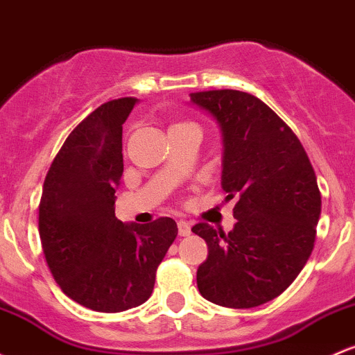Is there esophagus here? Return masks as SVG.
<instances>
[{
	"instance_id": "esophagus-1",
	"label": "esophagus",
	"mask_w": 355,
	"mask_h": 355,
	"mask_svg": "<svg viewBox=\"0 0 355 355\" xmlns=\"http://www.w3.org/2000/svg\"><path fill=\"white\" fill-rule=\"evenodd\" d=\"M177 225H178V234H180L182 237L190 236V232H192V225H190V222L178 220Z\"/></svg>"
}]
</instances>
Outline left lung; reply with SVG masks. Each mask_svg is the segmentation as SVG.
Masks as SVG:
<instances>
[{"label": "left lung", "instance_id": "1", "mask_svg": "<svg viewBox=\"0 0 355 355\" xmlns=\"http://www.w3.org/2000/svg\"><path fill=\"white\" fill-rule=\"evenodd\" d=\"M222 131V189L237 198L231 232L198 222L207 259L197 286L209 302L252 309L279 297L303 270L313 249L322 197L305 148L288 124L248 92H192Z\"/></svg>", "mask_w": 355, "mask_h": 355}]
</instances>
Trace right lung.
Listing matches in <instances>:
<instances>
[{"label":"right lung","mask_w":355,"mask_h":355,"mask_svg":"<svg viewBox=\"0 0 355 355\" xmlns=\"http://www.w3.org/2000/svg\"><path fill=\"white\" fill-rule=\"evenodd\" d=\"M138 99L109 101L76 126L44 182L38 231L53 278L69 298L103 313L141 305L178 234L177 222L124 224L114 214L123 175V124Z\"/></svg>","instance_id":"obj_1"}]
</instances>
